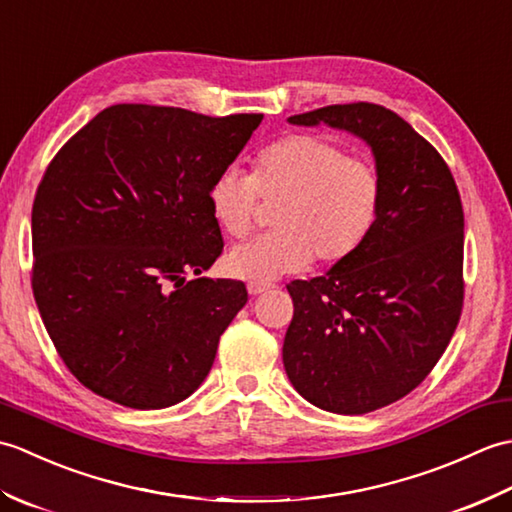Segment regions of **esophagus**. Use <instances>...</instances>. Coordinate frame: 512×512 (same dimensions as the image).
Wrapping results in <instances>:
<instances>
[{
  "label": "esophagus",
  "mask_w": 512,
  "mask_h": 512,
  "mask_svg": "<svg viewBox=\"0 0 512 512\" xmlns=\"http://www.w3.org/2000/svg\"><path fill=\"white\" fill-rule=\"evenodd\" d=\"M246 288H248V295H253V297L262 295V292H266V290H268V286H266V284H255V281H250V284H248Z\"/></svg>",
  "instance_id": "obj_1"
}]
</instances>
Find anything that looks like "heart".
Masks as SVG:
<instances>
[{
	"instance_id": "1",
	"label": "heart",
	"mask_w": 512,
	"mask_h": 512,
	"mask_svg": "<svg viewBox=\"0 0 512 512\" xmlns=\"http://www.w3.org/2000/svg\"><path fill=\"white\" fill-rule=\"evenodd\" d=\"M259 195L277 204L275 233L237 244L228 273L268 284L299 273L317 255L343 262L372 233L380 206V178L365 160L347 158L330 140L292 134L257 154L253 173L224 169L211 182L209 209L226 235L244 237L255 224Z\"/></svg>"
}]
</instances>
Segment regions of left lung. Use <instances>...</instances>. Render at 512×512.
<instances>
[{
    "mask_svg": "<svg viewBox=\"0 0 512 512\" xmlns=\"http://www.w3.org/2000/svg\"><path fill=\"white\" fill-rule=\"evenodd\" d=\"M288 123L361 138L380 178L378 217L361 248L321 277L288 284L292 387L314 407L356 416L407 396L447 350L464 299L460 193L438 151L383 105H328Z\"/></svg>",
    "mask_w": 512,
    "mask_h": 512,
    "instance_id": "1",
    "label": "left lung"
}]
</instances>
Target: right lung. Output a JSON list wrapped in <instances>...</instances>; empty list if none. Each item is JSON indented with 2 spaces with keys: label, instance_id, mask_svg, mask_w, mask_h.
<instances>
[{
  "label": "right lung",
  "instance_id": "1",
  "mask_svg": "<svg viewBox=\"0 0 512 512\" xmlns=\"http://www.w3.org/2000/svg\"><path fill=\"white\" fill-rule=\"evenodd\" d=\"M262 118L121 103L50 162L32 204V292L63 363L94 394L165 409L211 372L248 292L198 277L224 248L209 189Z\"/></svg>",
  "mask_w": 512,
  "mask_h": 512
}]
</instances>
